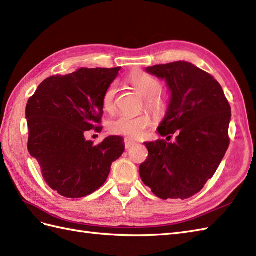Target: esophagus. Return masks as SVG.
<instances>
[{"label": "esophagus", "mask_w": 256, "mask_h": 256, "mask_svg": "<svg viewBox=\"0 0 256 256\" xmlns=\"http://www.w3.org/2000/svg\"><path fill=\"white\" fill-rule=\"evenodd\" d=\"M135 144V140L132 138H124V145H126V149H130Z\"/></svg>", "instance_id": "obj_1"}]
</instances>
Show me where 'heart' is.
<instances>
[{"mask_svg":"<svg viewBox=\"0 0 256 256\" xmlns=\"http://www.w3.org/2000/svg\"><path fill=\"white\" fill-rule=\"evenodd\" d=\"M128 82L146 98V107L156 116L166 112L168 100L160 92L162 84L158 78L144 71H134L128 76ZM118 84L111 83L102 96V107L108 114L114 112L116 108ZM152 126V118L145 112L138 116L121 114L109 123L110 132L116 135L128 137H140L147 128Z\"/></svg>","mask_w":256,"mask_h":256,"instance_id":"heart-1","label":"heart"}]
</instances>
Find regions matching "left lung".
Here are the masks:
<instances>
[{"label":"left lung","mask_w":256,"mask_h":256,"mask_svg":"<svg viewBox=\"0 0 256 256\" xmlns=\"http://www.w3.org/2000/svg\"><path fill=\"white\" fill-rule=\"evenodd\" d=\"M146 71L164 78L171 90L158 132L176 140L145 142L148 156L140 166V178L163 200L188 199L213 178L227 152L230 104L220 83L190 62L156 64Z\"/></svg>","instance_id":"obj_1"}]
</instances>
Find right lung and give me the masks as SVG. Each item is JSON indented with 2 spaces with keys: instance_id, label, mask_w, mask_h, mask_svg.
<instances>
[{
  "instance_id": "add662e5",
  "label": "right lung",
  "mask_w": 256,
  "mask_h": 256,
  "mask_svg": "<svg viewBox=\"0 0 256 256\" xmlns=\"http://www.w3.org/2000/svg\"><path fill=\"white\" fill-rule=\"evenodd\" d=\"M120 69L80 68L52 76L29 98L28 150L46 184L66 198H83L100 188L124 152L120 136L98 145L85 140L88 130L102 128V96Z\"/></svg>"
}]
</instances>
